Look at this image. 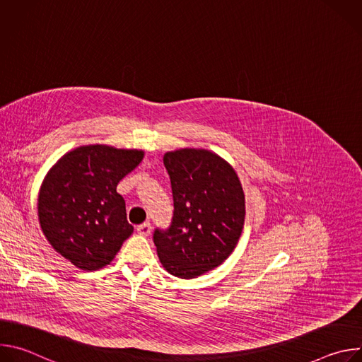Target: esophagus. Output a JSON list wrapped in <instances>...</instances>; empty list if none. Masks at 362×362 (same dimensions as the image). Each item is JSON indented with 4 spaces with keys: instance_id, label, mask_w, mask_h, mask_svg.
<instances>
[{
    "instance_id": "esophagus-1",
    "label": "esophagus",
    "mask_w": 362,
    "mask_h": 362,
    "mask_svg": "<svg viewBox=\"0 0 362 362\" xmlns=\"http://www.w3.org/2000/svg\"><path fill=\"white\" fill-rule=\"evenodd\" d=\"M136 230H137V233H139V235L148 236V235H150V232H151V226H150V223H148V222H144V223L139 225V226L136 228Z\"/></svg>"
}]
</instances>
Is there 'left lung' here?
Instances as JSON below:
<instances>
[{"mask_svg": "<svg viewBox=\"0 0 362 362\" xmlns=\"http://www.w3.org/2000/svg\"><path fill=\"white\" fill-rule=\"evenodd\" d=\"M170 177L173 218L154 229L153 242L165 269L183 279L223 264L245 222V194L236 172L208 150L180 148L163 158Z\"/></svg>", "mask_w": 362, "mask_h": 362, "instance_id": "obj_1", "label": "left lung"}]
</instances>
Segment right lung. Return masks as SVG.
Returning a JSON list of instances; mask_svg holds the SVG:
<instances>
[{"instance_id": "1", "label": "right lung", "mask_w": 362, "mask_h": 362, "mask_svg": "<svg viewBox=\"0 0 362 362\" xmlns=\"http://www.w3.org/2000/svg\"><path fill=\"white\" fill-rule=\"evenodd\" d=\"M143 159L141 150L77 147L53 166L38 196L41 229L62 256L83 271L109 265L133 233L116 187Z\"/></svg>"}]
</instances>
